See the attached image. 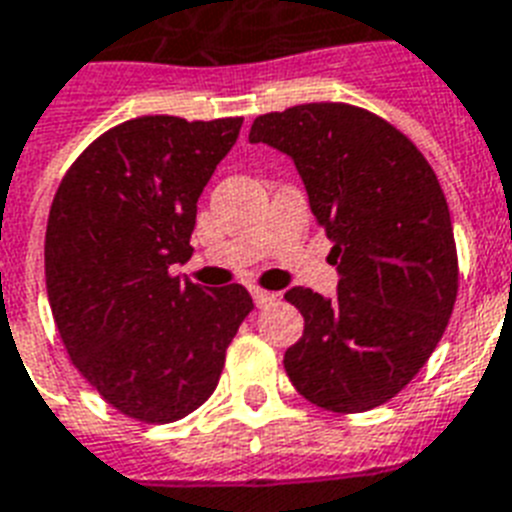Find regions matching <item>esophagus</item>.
Returning <instances> with one entry per match:
<instances>
[{
    "label": "esophagus",
    "mask_w": 512,
    "mask_h": 512,
    "mask_svg": "<svg viewBox=\"0 0 512 512\" xmlns=\"http://www.w3.org/2000/svg\"><path fill=\"white\" fill-rule=\"evenodd\" d=\"M252 299L257 307H268L270 302H276V294L265 292V289H252Z\"/></svg>",
    "instance_id": "esophagus-1"
}]
</instances>
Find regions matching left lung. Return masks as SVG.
Masks as SVG:
<instances>
[{
  "mask_svg": "<svg viewBox=\"0 0 512 512\" xmlns=\"http://www.w3.org/2000/svg\"><path fill=\"white\" fill-rule=\"evenodd\" d=\"M249 141L292 157L339 270L334 299L305 286L284 294L305 318L284 355L286 376L323 410L384 405L426 365L458 297L436 173L392 123L344 102L260 115Z\"/></svg>",
  "mask_w": 512,
  "mask_h": 512,
  "instance_id": "8db88e82",
  "label": "left lung"
}]
</instances>
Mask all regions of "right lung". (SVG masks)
Masks as SVG:
<instances>
[{"instance_id":"obj_1","label":"right lung","mask_w":512,"mask_h":512,"mask_svg":"<svg viewBox=\"0 0 512 512\" xmlns=\"http://www.w3.org/2000/svg\"><path fill=\"white\" fill-rule=\"evenodd\" d=\"M242 118L144 115L91 141L49 210L44 270L70 360L128 418L173 423L215 392L252 310L244 286L170 276L191 257L197 199Z\"/></svg>"}]
</instances>
